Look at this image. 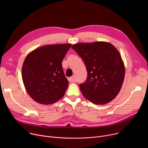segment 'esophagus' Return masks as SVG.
<instances>
[{"label": "esophagus", "instance_id": "34e87169", "mask_svg": "<svg viewBox=\"0 0 148 148\" xmlns=\"http://www.w3.org/2000/svg\"><path fill=\"white\" fill-rule=\"evenodd\" d=\"M68 80L69 82H74L75 80V76L73 75V77H69V78H68Z\"/></svg>", "mask_w": 148, "mask_h": 148}]
</instances>
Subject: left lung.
<instances>
[{
    "label": "left lung",
    "mask_w": 148,
    "mask_h": 148,
    "mask_svg": "<svg viewBox=\"0 0 148 148\" xmlns=\"http://www.w3.org/2000/svg\"><path fill=\"white\" fill-rule=\"evenodd\" d=\"M86 65V81L80 84L83 95L92 103H109L120 92L125 65L119 51L110 42L77 43L72 46Z\"/></svg>",
    "instance_id": "obj_1"
}]
</instances>
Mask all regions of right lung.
<instances>
[{"label":"right lung","instance_id":"obj_1","mask_svg":"<svg viewBox=\"0 0 148 148\" xmlns=\"http://www.w3.org/2000/svg\"><path fill=\"white\" fill-rule=\"evenodd\" d=\"M71 45H43L26 57L22 66V79L27 94L35 102L51 104L64 96L69 82L62 62Z\"/></svg>","mask_w":148,"mask_h":148}]
</instances>
